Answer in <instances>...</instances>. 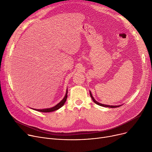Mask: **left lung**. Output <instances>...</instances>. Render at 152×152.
<instances>
[{
  "label": "left lung",
  "mask_w": 152,
  "mask_h": 152,
  "mask_svg": "<svg viewBox=\"0 0 152 152\" xmlns=\"http://www.w3.org/2000/svg\"><path fill=\"white\" fill-rule=\"evenodd\" d=\"M90 95H91V98H92V100L94 102V103H96V104H97V105H100V106H102V107H110V108H117V107H120V106H121V105H117V106H111V105H104V104H102V103H99L98 102H97L96 100H95V99H94V98L93 97V96H92V94H91V92H90Z\"/></svg>",
  "instance_id": "1"
}]
</instances>
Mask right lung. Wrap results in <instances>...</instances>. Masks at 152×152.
<instances>
[{"label":"right lung","mask_w":152,"mask_h":152,"mask_svg":"<svg viewBox=\"0 0 152 152\" xmlns=\"http://www.w3.org/2000/svg\"><path fill=\"white\" fill-rule=\"evenodd\" d=\"M67 94H68V89L66 90V95H65V97H64V98L63 99V100H62L60 103H58L57 105H55V106L53 107H52V108H50L42 109V110H38V109H37H37H34V110H36V111H41V112H44V113L51 112V111H53L57 110L59 109L60 108H61V107L64 105V103H65V102H66V99H67V96H68Z\"/></svg>","instance_id":"obj_1"}]
</instances>
